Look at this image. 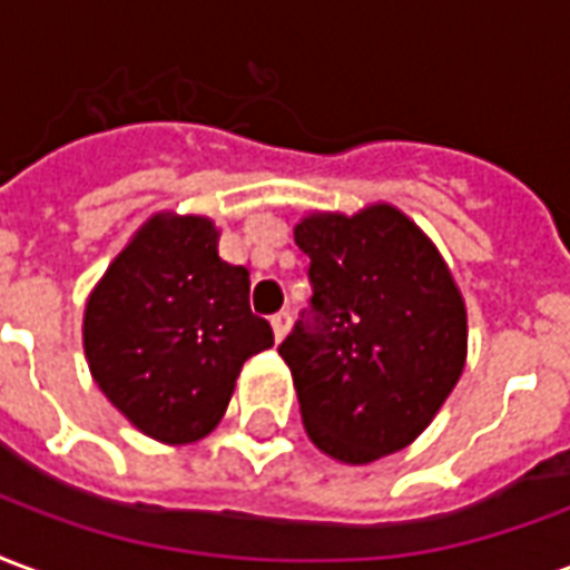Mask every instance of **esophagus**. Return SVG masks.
Here are the masks:
<instances>
[{"label": "esophagus", "mask_w": 570, "mask_h": 570, "mask_svg": "<svg viewBox=\"0 0 570 570\" xmlns=\"http://www.w3.org/2000/svg\"><path fill=\"white\" fill-rule=\"evenodd\" d=\"M269 325H273L276 343H282V340H285V334H288V327H291V315L288 313H276L273 318H269Z\"/></svg>", "instance_id": "obj_1"}]
</instances>
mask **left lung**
<instances>
[{"label":"left lung","instance_id":"obj_1","mask_svg":"<svg viewBox=\"0 0 570 570\" xmlns=\"http://www.w3.org/2000/svg\"><path fill=\"white\" fill-rule=\"evenodd\" d=\"M294 243L309 255L313 322H297L279 355L306 434L343 464L404 450L468 358V309L446 261L392 203L309 212Z\"/></svg>","mask_w":570,"mask_h":570}]
</instances>
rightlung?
<instances>
[{
    "label": "right lung",
    "instance_id": "obj_1",
    "mask_svg": "<svg viewBox=\"0 0 570 570\" xmlns=\"http://www.w3.org/2000/svg\"><path fill=\"white\" fill-rule=\"evenodd\" d=\"M218 236L203 215L157 212L85 306V358L99 392L169 446L206 438L245 361L273 346V327L248 306V269L218 257Z\"/></svg>",
    "mask_w": 570,
    "mask_h": 570
}]
</instances>
